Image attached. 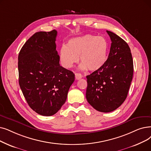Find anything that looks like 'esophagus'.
<instances>
[{
    "label": "esophagus",
    "instance_id": "obj_1",
    "mask_svg": "<svg viewBox=\"0 0 151 151\" xmlns=\"http://www.w3.org/2000/svg\"><path fill=\"white\" fill-rule=\"evenodd\" d=\"M82 78V75L80 73H75V78L76 80H80Z\"/></svg>",
    "mask_w": 151,
    "mask_h": 151
}]
</instances>
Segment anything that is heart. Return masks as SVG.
<instances>
[{"label":"heart","mask_w":151,"mask_h":151,"mask_svg":"<svg viewBox=\"0 0 151 151\" xmlns=\"http://www.w3.org/2000/svg\"><path fill=\"white\" fill-rule=\"evenodd\" d=\"M109 44L106 39L93 35H86L70 40L60 48L59 57L65 68H69L78 60L81 69L97 71L106 63Z\"/></svg>","instance_id":"obj_1"}]
</instances>
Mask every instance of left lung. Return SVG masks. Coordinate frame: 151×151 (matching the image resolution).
Returning <instances> with one entry per match:
<instances>
[{
	"mask_svg": "<svg viewBox=\"0 0 151 151\" xmlns=\"http://www.w3.org/2000/svg\"><path fill=\"white\" fill-rule=\"evenodd\" d=\"M111 47L106 63L100 70L86 76V97L94 109L110 112L125 101L133 75V61L128 44L107 31Z\"/></svg>",
	"mask_w": 151,
	"mask_h": 151,
	"instance_id": "left-lung-1",
	"label": "left lung"
}]
</instances>
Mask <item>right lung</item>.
<instances>
[{"label":"right lung","mask_w":151,"mask_h":151,"mask_svg":"<svg viewBox=\"0 0 151 151\" xmlns=\"http://www.w3.org/2000/svg\"><path fill=\"white\" fill-rule=\"evenodd\" d=\"M55 29L36 32L18 55L19 84L29 106L43 116L56 114L67 100L75 74L60 65Z\"/></svg>","instance_id":"add662e5"}]
</instances>
